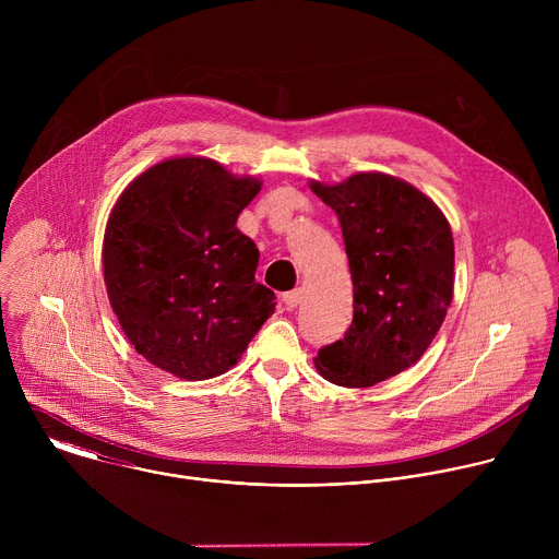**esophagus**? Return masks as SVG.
<instances>
[{"mask_svg":"<svg viewBox=\"0 0 559 559\" xmlns=\"http://www.w3.org/2000/svg\"><path fill=\"white\" fill-rule=\"evenodd\" d=\"M300 298H302V289L285 292V294H283V305H285L287 309H294V307L300 302Z\"/></svg>","mask_w":559,"mask_h":559,"instance_id":"obj_1","label":"esophagus"}]
</instances>
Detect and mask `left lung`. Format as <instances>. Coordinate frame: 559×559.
Returning <instances> with one entry per match:
<instances>
[{
	"mask_svg": "<svg viewBox=\"0 0 559 559\" xmlns=\"http://www.w3.org/2000/svg\"><path fill=\"white\" fill-rule=\"evenodd\" d=\"M309 188L338 214L354 283L352 325L313 365L334 384L373 386L416 365L442 328L453 298L451 225L427 194L391 175Z\"/></svg>",
	"mask_w": 559,
	"mask_h": 559,
	"instance_id": "8db88e82",
	"label": "left lung"
}]
</instances>
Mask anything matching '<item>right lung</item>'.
Listing matches in <instances>:
<instances>
[{
  "instance_id": "right-lung-1",
  "label": "right lung",
  "mask_w": 559,
  "mask_h": 559,
  "mask_svg": "<svg viewBox=\"0 0 559 559\" xmlns=\"http://www.w3.org/2000/svg\"><path fill=\"white\" fill-rule=\"evenodd\" d=\"M214 158L173 156L117 199L104 281L126 338L154 367L207 380L238 362L276 296L257 283L259 250L236 218L261 192Z\"/></svg>"
}]
</instances>
